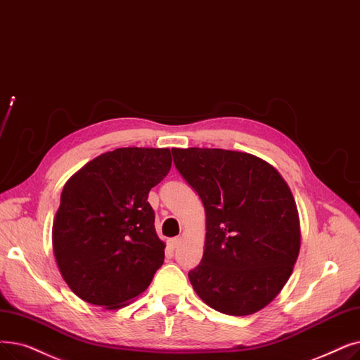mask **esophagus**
Masks as SVG:
<instances>
[{
  "instance_id": "esophagus-1",
  "label": "esophagus",
  "mask_w": 360,
  "mask_h": 360,
  "mask_svg": "<svg viewBox=\"0 0 360 360\" xmlns=\"http://www.w3.org/2000/svg\"><path fill=\"white\" fill-rule=\"evenodd\" d=\"M179 244H181V237H176V238H172V240H169V247H170L172 250L178 248V247H179Z\"/></svg>"
}]
</instances>
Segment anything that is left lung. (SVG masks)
Returning a JSON list of instances; mask_svg holds the SVG:
<instances>
[{
    "label": "left lung",
    "mask_w": 360,
    "mask_h": 360,
    "mask_svg": "<svg viewBox=\"0 0 360 360\" xmlns=\"http://www.w3.org/2000/svg\"><path fill=\"white\" fill-rule=\"evenodd\" d=\"M172 154L206 213L205 253L188 272L194 291L221 314H256L284 288L300 252L288 184L248 153L193 147Z\"/></svg>",
    "instance_id": "obj_1"
}]
</instances>
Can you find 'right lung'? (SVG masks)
I'll return each mask as SVG.
<instances>
[{
	"label": "right lung",
	"mask_w": 360,
	"mask_h": 360,
	"mask_svg": "<svg viewBox=\"0 0 360 360\" xmlns=\"http://www.w3.org/2000/svg\"><path fill=\"white\" fill-rule=\"evenodd\" d=\"M170 166L169 148H116L66 182L53 250L61 276L84 302L119 309L150 285L166 245L147 198Z\"/></svg>",
	"instance_id": "right-lung-1"
}]
</instances>
